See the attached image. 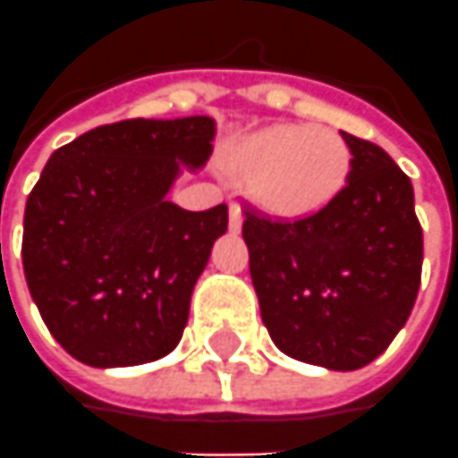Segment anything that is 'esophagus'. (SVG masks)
Masks as SVG:
<instances>
[{
    "instance_id": "obj_1",
    "label": "esophagus",
    "mask_w": 458,
    "mask_h": 458,
    "mask_svg": "<svg viewBox=\"0 0 458 458\" xmlns=\"http://www.w3.org/2000/svg\"><path fill=\"white\" fill-rule=\"evenodd\" d=\"M242 222H244V214L239 209V204H232V207H229V226H232V232H239V229H242Z\"/></svg>"
}]
</instances>
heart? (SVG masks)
Wrapping results in <instances>:
<instances>
[{
  "mask_svg": "<svg viewBox=\"0 0 458 458\" xmlns=\"http://www.w3.org/2000/svg\"><path fill=\"white\" fill-rule=\"evenodd\" d=\"M234 166L254 179L259 204L276 216H307L346 184L352 154L329 127L276 124L249 137Z\"/></svg>",
  "mask_w": 458,
  "mask_h": 458,
  "instance_id": "obj_1",
  "label": "heart"
}]
</instances>
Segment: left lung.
Segmentation results:
<instances>
[{
    "instance_id": "1",
    "label": "left lung",
    "mask_w": 458,
    "mask_h": 458,
    "mask_svg": "<svg viewBox=\"0 0 458 458\" xmlns=\"http://www.w3.org/2000/svg\"><path fill=\"white\" fill-rule=\"evenodd\" d=\"M342 137L352 166L329 204L294 222L244 209L242 234L271 342L299 361L354 371L409 319L424 236L409 176L377 144Z\"/></svg>"
}]
</instances>
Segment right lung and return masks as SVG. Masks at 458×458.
I'll return each mask as SVG.
<instances>
[{
  "label": "right lung",
  "mask_w": 458,
  "mask_h": 458,
  "mask_svg": "<svg viewBox=\"0 0 458 458\" xmlns=\"http://www.w3.org/2000/svg\"><path fill=\"white\" fill-rule=\"evenodd\" d=\"M211 139L209 116L124 119L49 157L27 197L21 264L47 329L81 364L174 352L229 209L187 211L166 191L176 162H207Z\"/></svg>",
  "instance_id": "add662e5"
}]
</instances>
